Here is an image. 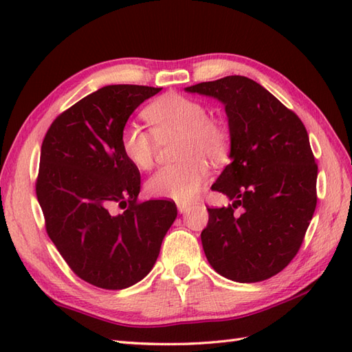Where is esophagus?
Segmentation results:
<instances>
[{
    "label": "esophagus",
    "mask_w": 352,
    "mask_h": 352,
    "mask_svg": "<svg viewBox=\"0 0 352 352\" xmlns=\"http://www.w3.org/2000/svg\"><path fill=\"white\" fill-rule=\"evenodd\" d=\"M189 207H190V204H188V203H177V208H178V212H180V213L188 212Z\"/></svg>",
    "instance_id": "1"
}]
</instances>
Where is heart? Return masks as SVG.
Returning a JSON list of instances; mask_svg holds the SVG:
<instances>
[{"instance_id": "1", "label": "heart", "mask_w": 352, "mask_h": 352, "mask_svg": "<svg viewBox=\"0 0 352 352\" xmlns=\"http://www.w3.org/2000/svg\"><path fill=\"white\" fill-rule=\"evenodd\" d=\"M145 118L155 138L166 142L180 138L177 155L180 163L159 169L146 183V192L154 198L186 203L195 198L208 175V164L222 163L230 153V134L226 126L208 118L203 104L170 94L149 104ZM121 149L125 159L138 169L154 164L157 142L138 124H126L121 131Z\"/></svg>"}]
</instances>
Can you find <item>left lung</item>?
I'll use <instances>...</instances> for the list:
<instances>
[{"instance_id":"8db88e82","label":"left lung","mask_w":352,"mask_h":352,"mask_svg":"<svg viewBox=\"0 0 352 352\" xmlns=\"http://www.w3.org/2000/svg\"><path fill=\"white\" fill-rule=\"evenodd\" d=\"M186 91L219 100L230 126L231 163L212 189L233 204L207 208L201 242L208 263L237 283L271 278L300 251L316 208L318 164L307 130L251 78L230 76Z\"/></svg>"}]
</instances>
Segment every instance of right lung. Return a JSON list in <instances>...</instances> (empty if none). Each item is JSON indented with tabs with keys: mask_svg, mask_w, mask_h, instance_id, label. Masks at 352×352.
Masks as SVG:
<instances>
[{
	"mask_svg": "<svg viewBox=\"0 0 352 352\" xmlns=\"http://www.w3.org/2000/svg\"><path fill=\"white\" fill-rule=\"evenodd\" d=\"M160 91L101 87L58 115L42 142L36 195L45 228L72 272L96 287L146 276L177 218L172 201L139 203L140 172L121 149L130 115Z\"/></svg>",
	"mask_w": 352,
	"mask_h": 352,
	"instance_id": "add662e5",
	"label": "right lung"
}]
</instances>
